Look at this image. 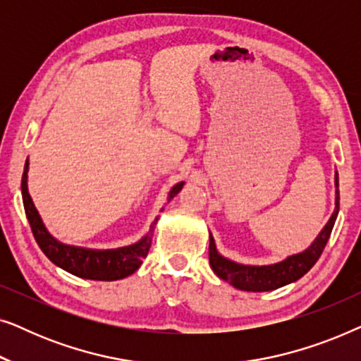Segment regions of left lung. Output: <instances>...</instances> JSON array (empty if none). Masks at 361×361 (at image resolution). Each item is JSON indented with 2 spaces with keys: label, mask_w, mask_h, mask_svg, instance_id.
I'll list each match as a JSON object with an SVG mask.
<instances>
[{
  "label": "left lung",
  "mask_w": 361,
  "mask_h": 361,
  "mask_svg": "<svg viewBox=\"0 0 361 361\" xmlns=\"http://www.w3.org/2000/svg\"><path fill=\"white\" fill-rule=\"evenodd\" d=\"M338 174L335 172V210L324 228L320 230L317 238L310 243L307 250H304L302 253L290 255L286 259L274 264H241L221 256L215 246L214 236L210 235L209 261L212 269H214V273L219 276V278L226 281V283L233 286V288L240 290H248V293H266V290H274L278 288H283L286 284L294 283V281L302 278V276L317 263V259L320 258V255H322L325 245H327V241L330 238V233H332L335 220H337L338 215Z\"/></svg>",
  "instance_id": "1"
}]
</instances>
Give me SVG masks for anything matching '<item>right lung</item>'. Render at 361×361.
Returning a JSON list of instances; mask_svg holds the SVG:
<instances>
[{"label":"right lung","instance_id":"obj_1","mask_svg":"<svg viewBox=\"0 0 361 361\" xmlns=\"http://www.w3.org/2000/svg\"><path fill=\"white\" fill-rule=\"evenodd\" d=\"M27 171H29V159L26 161L23 172V204L24 210H26V216L31 225L32 235L36 238L39 248L44 251V255L52 261L54 264L62 268L67 273L83 279H93V281H116L128 278V276L135 273L140 268L142 259L147 256V251L151 248L152 241V231L157 224V219L151 224V228L147 233L142 236L136 243L121 246V248L113 250H92V248H82V246H72L61 243L57 238L49 233V230L44 225V221L39 215V212L34 205V202L29 195L27 190ZM184 182H179L172 187L169 192L167 200L174 199L179 194Z\"/></svg>","mask_w":361,"mask_h":361}]
</instances>
